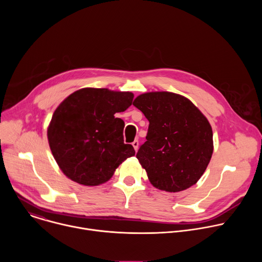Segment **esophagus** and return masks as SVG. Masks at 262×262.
<instances>
[{
  "label": "esophagus",
  "instance_id": "obj_1",
  "mask_svg": "<svg viewBox=\"0 0 262 262\" xmlns=\"http://www.w3.org/2000/svg\"><path fill=\"white\" fill-rule=\"evenodd\" d=\"M132 145L134 146L135 150H136V151H138V148H139V141H138V140H135V141L132 143Z\"/></svg>",
  "mask_w": 262,
  "mask_h": 262
}]
</instances>
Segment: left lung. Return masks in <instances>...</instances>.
<instances>
[{"mask_svg": "<svg viewBox=\"0 0 262 262\" xmlns=\"http://www.w3.org/2000/svg\"><path fill=\"white\" fill-rule=\"evenodd\" d=\"M133 104L149 121L137 159L155 188L170 193L196 184L212 152V129L202 112L186 97L168 91L147 92Z\"/></svg>", "mask_w": 262, "mask_h": 262, "instance_id": "obj_1", "label": "left lung"}]
</instances>
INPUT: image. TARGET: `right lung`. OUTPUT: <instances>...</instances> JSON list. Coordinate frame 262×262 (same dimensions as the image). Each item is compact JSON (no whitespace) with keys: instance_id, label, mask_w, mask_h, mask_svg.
<instances>
[{"instance_id":"1","label":"right lung","mask_w":262,"mask_h":262,"mask_svg":"<svg viewBox=\"0 0 262 262\" xmlns=\"http://www.w3.org/2000/svg\"><path fill=\"white\" fill-rule=\"evenodd\" d=\"M133 98L128 91L83 88L58 105L48 127V140L66 177L86 186L99 185L135 156L134 147L123 142V120L115 117Z\"/></svg>"}]
</instances>
